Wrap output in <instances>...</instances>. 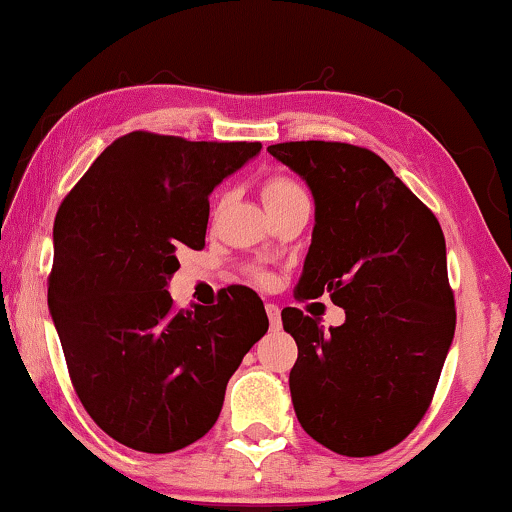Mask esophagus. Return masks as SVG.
I'll return each instance as SVG.
<instances>
[{"label": "esophagus", "instance_id": "1", "mask_svg": "<svg viewBox=\"0 0 512 512\" xmlns=\"http://www.w3.org/2000/svg\"><path fill=\"white\" fill-rule=\"evenodd\" d=\"M265 312H268L272 331H279V328H282V312H279V307L268 303V305H265Z\"/></svg>", "mask_w": 512, "mask_h": 512}]
</instances>
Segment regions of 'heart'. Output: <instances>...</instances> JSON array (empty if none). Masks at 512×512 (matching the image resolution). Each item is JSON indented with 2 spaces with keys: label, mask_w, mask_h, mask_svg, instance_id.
Segmentation results:
<instances>
[{
  "label": "heart",
  "mask_w": 512,
  "mask_h": 512,
  "mask_svg": "<svg viewBox=\"0 0 512 512\" xmlns=\"http://www.w3.org/2000/svg\"><path fill=\"white\" fill-rule=\"evenodd\" d=\"M261 193H263L265 207H272V205H277V202H284V200L293 198V195H300L305 191L293 179L277 174V177L265 179ZM256 279H261V282H268V275H265V272H256Z\"/></svg>",
  "instance_id": "b5f03b06"
}]
</instances>
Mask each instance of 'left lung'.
Here are the masks:
<instances>
[{
	"mask_svg": "<svg viewBox=\"0 0 512 512\" xmlns=\"http://www.w3.org/2000/svg\"><path fill=\"white\" fill-rule=\"evenodd\" d=\"M268 151L307 181L314 230L298 300L328 293L347 314L284 307L298 345L289 387L298 422L328 450L373 457L408 438L436 394L457 310L436 214L384 160L345 142H284Z\"/></svg>",
	"mask_w": 512,
	"mask_h": 512,
	"instance_id": "left-lung-1",
	"label": "left lung"
}]
</instances>
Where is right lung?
I'll return each instance as SVG.
<instances>
[{
    "label": "right lung",
    "instance_id": "right-lung-1",
    "mask_svg": "<svg viewBox=\"0 0 512 512\" xmlns=\"http://www.w3.org/2000/svg\"><path fill=\"white\" fill-rule=\"evenodd\" d=\"M261 142H188L135 130L104 149L53 226L48 307L69 380L125 447L177 452L212 429L230 375L268 333L247 286L177 310L167 279L181 249H205L209 193Z\"/></svg>",
    "mask_w": 512,
    "mask_h": 512
}]
</instances>
